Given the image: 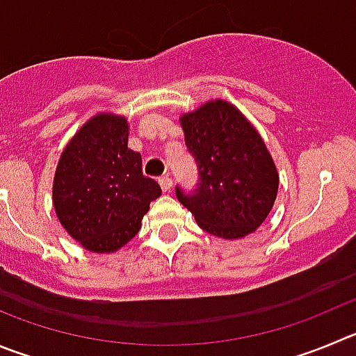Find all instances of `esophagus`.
Segmentation results:
<instances>
[{"label": "esophagus", "instance_id": "1", "mask_svg": "<svg viewBox=\"0 0 356 356\" xmlns=\"http://www.w3.org/2000/svg\"><path fill=\"white\" fill-rule=\"evenodd\" d=\"M159 186H161L163 191L167 193V191H170V189H172V179L168 177V175H167V177H161V179H159Z\"/></svg>", "mask_w": 356, "mask_h": 356}]
</instances>
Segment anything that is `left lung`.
Returning <instances> with one entry per match:
<instances>
[{"mask_svg":"<svg viewBox=\"0 0 356 356\" xmlns=\"http://www.w3.org/2000/svg\"><path fill=\"white\" fill-rule=\"evenodd\" d=\"M179 122L200 177L193 193L175 189L177 200L214 237L235 241L257 232L279 188L260 133L234 103L219 98L181 114Z\"/></svg>","mask_w":356,"mask_h":356,"instance_id":"obj_1","label":"left lung"}]
</instances>
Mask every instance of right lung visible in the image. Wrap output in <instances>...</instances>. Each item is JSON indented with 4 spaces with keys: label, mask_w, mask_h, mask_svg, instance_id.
<instances>
[{
    "label": "right lung",
    "mask_w": 356,
    "mask_h": 356,
    "mask_svg": "<svg viewBox=\"0 0 356 356\" xmlns=\"http://www.w3.org/2000/svg\"><path fill=\"white\" fill-rule=\"evenodd\" d=\"M124 115L98 112L79 128L59 156L52 204L61 227L91 253H115L142 227L161 195L142 174V156L128 149Z\"/></svg>",
    "instance_id": "obj_1"
}]
</instances>
